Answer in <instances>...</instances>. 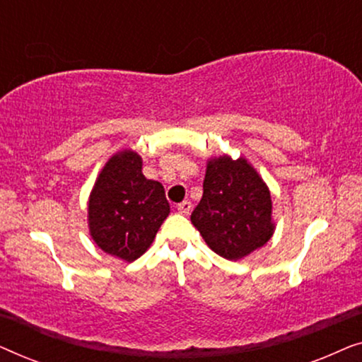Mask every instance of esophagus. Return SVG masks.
<instances>
[{
    "mask_svg": "<svg viewBox=\"0 0 362 362\" xmlns=\"http://www.w3.org/2000/svg\"><path fill=\"white\" fill-rule=\"evenodd\" d=\"M176 209H177V212H180V214L187 216L191 212V209H192V204H191L189 201H182V202H180V204L176 206Z\"/></svg>",
    "mask_w": 362,
    "mask_h": 362,
    "instance_id": "1",
    "label": "esophagus"
}]
</instances>
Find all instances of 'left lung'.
Masks as SVG:
<instances>
[{
	"mask_svg": "<svg viewBox=\"0 0 362 362\" xmlns=\"http://www.w3.org/2000/svg\"><path fill=\"white\" fill-rule=\"evenodd\" d=\"M202 189L191 222L217 255L239 260L270 240V191L245 160H211Z\"/></svg>",
	"mask_w": 362,
	"mask_h": 362,
	"instance_id": "1",
	"label": "left lung"
}]
</instances>
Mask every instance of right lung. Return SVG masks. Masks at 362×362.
Here are the masks:
<instances>
[{
  "label": "right lung",
  "mask_w": 362,
  "mask_h": 362,
  "mask_svg": "<svg viewBox=\"0 0 362 362\" xmlns=\"http://www.w3.org/2000/svg\"><path fill=\"white\" fill-rule=\"evenodd\" d=\"M170 214L161 182L146 180L141 158L130 150L112 156L88 201V227L103 252L136 260L155 239Z\"/></svg>",
  "instance_id": "right-lung-1"
}]
</instances>
